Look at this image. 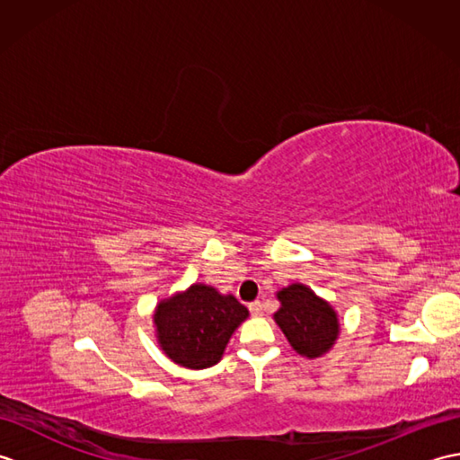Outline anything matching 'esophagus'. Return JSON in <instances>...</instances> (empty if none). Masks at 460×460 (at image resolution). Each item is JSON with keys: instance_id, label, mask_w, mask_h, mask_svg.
<instances>
[{"instance_id": "obj_1", "label": "esophagus", "mask_w": 460, "mask_h": 460, "mask_svg": "<svg viewBox=\"0 0 460 460\" xmlns=\"http://www.w3.org/2000/svg\"><path fill=\"white\" fill-rule=\"evenodd\" d=\"M249 310H251V314H252V316H261V314H262V305H261V300L251 302V305H249Z\"/></svg>"}]
</instances>
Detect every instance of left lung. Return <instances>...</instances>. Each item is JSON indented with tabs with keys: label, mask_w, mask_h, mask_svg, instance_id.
I'll list each match as a JSON object with an SVG mask.
<instances>
[{
	"label": "left lung",
	"mask_w": 460,
	"mask_h": 460,
	"mask_svg": "<svg viewBox=\"0 0 460 460\" xmlns=\"http://www.w3.org/2000/svg\"><path fill=\"white\" fill-rule=\"evenodd\" d=\"M277 298L280 308L275 322L296 354L314 359L330 351L340 334L338 314L330 302L300 282L279 290Z\"/></svg>",
	"instance_id": "obj_1"
}]
</instances>
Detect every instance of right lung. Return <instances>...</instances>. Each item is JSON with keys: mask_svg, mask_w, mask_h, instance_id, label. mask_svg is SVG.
Returning <instances> with one entry per match:
<instances>
[{"mask_svg": "<svg viewBox=\"0 0 460 460\" xmlns=\"http://www.w3.org/2000/svg\"><path fill=\"white\" fill-rule=\"evenodd\" d=\"M247 316L249 310L233 295H221L208 285H191L155 306V338L175 364L205 369L221 359L233 332Z\"/></svg>", "mask_w": 460, "mask_h": 460, "instance_id": "1", "label": "right lung"}]
</instances>
